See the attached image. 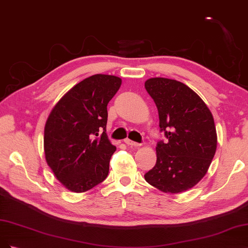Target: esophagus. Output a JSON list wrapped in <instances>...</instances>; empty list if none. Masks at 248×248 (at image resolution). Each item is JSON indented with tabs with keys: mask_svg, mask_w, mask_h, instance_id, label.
Listing matches in <instances>:
<instances>
[{
	"mask_svg": "<svg viewBox=\"0 0 248 248\" xmlns=\"http://www.w3.org/2000/svg\"><path fill=\"white\" fill-rule=\"evenodd\" d=\"M124 143H125V144H127V145H131V146H140V145H141L140 143H137V142H135V141H132V140H131V139H129V138L124 139Z\"/></svg>",
	"mask_w": 248,
	"mask_h": 248,
	"instance_id": "esophagus-1",
	"label": "esophagus"
}]
</instances>
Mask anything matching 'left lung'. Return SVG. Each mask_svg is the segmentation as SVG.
Here are the masks:
<instances>
[{
	"label": "left lung",
	"mask_w": 248,
	"mask_h": 248,
	"mask_svg": "<svg viewBox=\"0 0 248 248\" xmlns=\"http://www.w3.org/2000/svg\"><path fill=\"white\" fill-rule=\"evenodd\" d=\"M144 85L155 103L159 127L167 138L157 143L156 164L144 178L164 193H183L205 176L217 151L212 113L185 83L155 77Z\"/></svg>",
	"instance_id": "8db88e82"
}]
</instances>
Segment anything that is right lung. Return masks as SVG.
<instances>
[{
    "mask_svg": "<svg viewBox=\"0 0 248 248\" xmlns=\"http://www.w3.org/2000/svg\"><path fill=\"white\" fill-rule=\"evenodd\" d=\"M122 85L113 75L95 74L55 104L44 127L47 165L67 189L84 193L106 179L116 147L106 134L107 105Z\"/></svg>",
    "mask_w": 248,
    "mask_h": 248,
    "instance_id": "1",
    "label": "right lung"
}]
</instances>
